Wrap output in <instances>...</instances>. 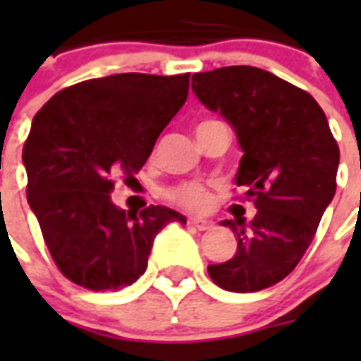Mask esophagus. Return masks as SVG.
<instances>
[{"label":"esophagus","instance_id":"1","mask_svg":"<svg viewBox=\"0 0 361 361\" xmlns=\"http://www.w3.org/2000/svg\"><path fill=\"white\" fill-rule=\"evenodd\" d=\"M189 226L197 228V230H211L212 226H214V222L209 219H197V216H193V219L188 220Z\"/></svg>","mask_w":361,"mask_h":361}]
</instances>
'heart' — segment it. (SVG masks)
Returning <instances> with one entry per match:
<instances>
[{
    "label": "heart",
    "mask_w": 361,
    "mask_h": 361,
    "mask_svg": "<svg viewBox=\"0 0 361 361\" xmlns=\"http://www.w3.org/2000/svg\"><path fill=\"white\" fill-rule=\"evenodd\" d=\"M204 123H212V121H204ZM170 199L176 204L188 209V211H204L209 207V203H211L209 191L203 185H199V183H188V185L173 189V191H170Z\"/></svg>",
    "instance_id": "heart-1"
}]
</instances>
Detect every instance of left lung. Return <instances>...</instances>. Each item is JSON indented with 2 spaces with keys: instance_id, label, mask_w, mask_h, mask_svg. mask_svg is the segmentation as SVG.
Listing matches in <instances>:
<instances>
[{
  "instance_id": "obj_1",
  "label": "left lung",
  "mask_w": 361,
  "mask_h": 361,
  "mask_svg": "<svg viewBox=\"0 0 361 361\" xmlns=\"http://www.w3.org/2000/svg\"><path fill=\"white\" fill-rule=\"evenodd\" d=\"M191 89L234 127L243 152L235 183L257 209L250 224L234 211L222 222L238 235V251L209 274L228 292H259L288 276L310 247L336 191L338 145L315 98L265 69L195 73Z\"/></svg>"
}]
</instances>
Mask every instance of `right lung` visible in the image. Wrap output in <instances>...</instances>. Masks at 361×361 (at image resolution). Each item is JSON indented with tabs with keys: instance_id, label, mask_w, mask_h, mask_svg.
<instances>
[{
	"instance_id": "add662e5",
	"label": "right lung",
	"mask_w": 361,
	"mask_h": 361,
	"mask_svg": "<svg viewBox=\"0 0 361 361\" xmlns=\"http://www.w3.org/2000/svg\"><path fill=\"white\" fill-rule=\"evenodd\" d=\"M189 73H119L59 90L32 119L23 149L27 199L51 259L94 292L121 290L147 271L157 234L185 216L162 204L139 214L111 203V178L141 170L178 114Z\"/></svg>"
}]
</instances>
